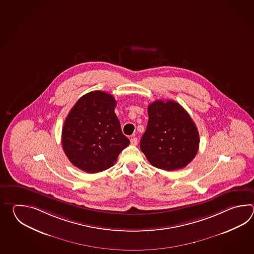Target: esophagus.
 I'll list each match as a JSON object with an SVG mask.
<instances>
[{"label": "esophagus", "instance_id": "34e87169", "mask_svg": "<svg viewBox=\"0 0 254 254\" xmlns=\"http://www.w3.org/2000/svg\"><path fill=\"white\" fill-rule=\"evenodd\" d=\"M130 144H131V145H137V144H138V139H137L136 137H132V138L130 139Z\"/></svg>", "mask_w": 254, "mask_h": 254}]
</instances>
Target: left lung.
<instances>
[{
	"label": "left lung",
	"instance_id": "8db88e82",
	"mask_svg": "<svg viewBox=\"0 0 254 254\" xmlns=\"http://www.w3.org/2000/svg\"><path fill=\"white\" fill-rule=\"evenodd\" d=\"M149 121L140 148L152 166L175 171L187 166L197 154L198 129L178 103L158 100L148 106Z\"/></svg>",
	"mask_w": 254,
	"mask_h": 254
}]
</instances>
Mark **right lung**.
<instances>
[{"mask_svg": "<svg viewBox=\"0 0 254 254\" xmlns=\"http://www.w3.org/2000/svg\"><path fill=\"white\" fill-rule=\"evenodd\" d=\"M116 101L107 92L94 91L71 108L62 132L64 151L74 166L88 173L112 167L129 144L114 113Z\"/></svg>", "mask_w": 254, "mask_h": 254, "instance_id": "1", "label": "right lung"}]
</instances>
